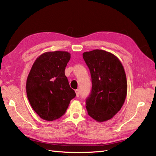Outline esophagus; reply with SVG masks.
<instances>
[{"label": "esophagus", "mask_w": 156, "mask_h": 156, "mask_svg": "<svg viewBox=\"0 0 156 156\" xmlns=\"http://www.w3.org/2000/svg\"><path fill=\"white\" fill-rule=\"evenodd\" d=\"M75 92H76V97H78L79 95H80V91H79V90H76Z\"/></svg>", "instance_id": "obj_1"}]
</instances>
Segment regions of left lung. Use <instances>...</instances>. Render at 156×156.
<instances>
[{
    "instance_id": "obj_1",
    "label": "left lung",
    "mask_w": 156,
    "mask_h": 156,
    "mask_svg": "<svg viewBox=\"0 0 156 156\" xmlns=\"http://www.w3.org/2000/svg\"><path fill=\"white\" fill-rule=\"evenodd\" d=\"M82 55L92 78V91L86 101L88 114L98 122L108 121L121 110L127 96L124 68L117 56L102 49Z\"/></svg>"
}]
</instances>
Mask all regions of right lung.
I'll return each mask as SVG.
<instances>
[{"label": "right lung", "instance_id": "right-lung-1", "mask_svg": "<svg viewBox=\"0 0 156 156\" xmlns=\"http://www.w3.org/2000/svg\"><path fill=\"white\" fill-rule=\"evenodd\" d=\"M69 59L67 51L45 52L35 59L29 72L26 82L28 100L44 120L61 117L76 97L64 72Z\"/></svg>", "mask_w": 156, "mask_h": 156}]
</instances>
